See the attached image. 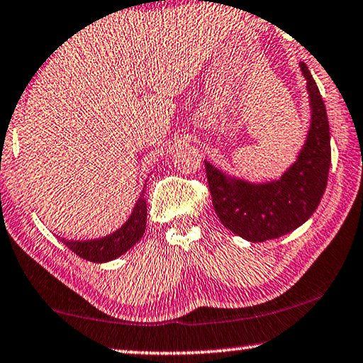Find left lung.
<instances>
[{
	"instance_id": "8db88e82",
	"label": "left lung",
	"mask_w": 363,
	"mask_h": 363,
	"mask_svg": "<svg viewBox=\"0 0 363 363\" xmlns=\"http://www.w3.org/2000/svg\"><path fill=\"white\" fill-rule=\"evenodd\" d=\"M311 108L306 140L295 164L278 180L252 183L225 175L204 160L213 206L224 228L249 240L281 238L313 216L328 185L330 133L325 106L308 67L299 64Z\"/></svg>"
}]
</instances>
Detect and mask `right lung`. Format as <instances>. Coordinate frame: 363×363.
<instances>
[{
	"instance_id": "right-lung-1",
	"label": "right lung",
	"mask_w": 363,
	"mask_h": 363,
	"mask_svg": "<svg viewBox=\"0 0 363 363\" xmlns=\"http://www.w3.org/2000/svg\"><path fill=\"white\" fill-rule=\"evenodd\" d=\"M140 193V196L135 203V206L130 213L129 219L121 225L118 230H114L113 234L104 235L99 239L91 240H70L64 239L60 240L64 242L73 254H77L82 259L94 262V264H104V262H111L118 259L123 254H125L129 249L139 242L143 239L145 233V224H147V203L144 198L145 188Z\"/></svg>"
}]
</instances>
